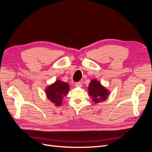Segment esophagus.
I'll list each match as a JSON object with an SVG mask.
<instances>
[{
    "mask_svg": "<svg viewBox=\"0 0 152 152\" xmlns=\"http://www.w3.org/2000/svg\"><path fill=\"white\" fill-rule=\"evenodd\" d=\"M82 83L80 82H75V86L76 87H82Z\"/></svg>",
    "mask_w": 152,
    "mask_h": 152,
    "instance_id": "esophagus-1",
    "label": "esophagus"
}]
</instances>
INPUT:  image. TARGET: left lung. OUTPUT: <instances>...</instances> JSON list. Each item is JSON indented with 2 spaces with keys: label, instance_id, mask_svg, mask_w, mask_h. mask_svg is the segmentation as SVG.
Listing matches in <instances>:
<instances>
[{
  "label": "left lung",
  "instance_id": "obj_1",
  "mask_svg": "<svg viewBox=\"0 0 152 152\" xmlns=\"http://www.w3.org/2000/svg\"><path fill=\"white\" fill-rule=\"evenodd\" d=\"M88 91L89 96L96 103L104 101L108 94V91L96 80H93L90 82Z\"/></svg>",
  "mask_w": 152,
  "mask_h": 152
}]
</instances>
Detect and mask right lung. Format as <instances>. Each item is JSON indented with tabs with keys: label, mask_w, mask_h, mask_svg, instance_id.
I'll use <instances>...</instances> for the list:
<instances>
[{
	"label": "right lung",
	"mask_w": 152,
	"mask_h": 152,
	"mask_svg": "<svg viewBox=\"0 0 152 152\" xmlns=\"http://www.w3.org/2000/svg\"><path fill=\"white\" fill-rule=\"evenodd\" d=\"M69 91V86L67 83L60 80L56 81L54 84L50 86L45 90L49 99L56 106H61L63 96H65Z\"/></svg>",
	"instance_id": "1"
}]
</instances>
